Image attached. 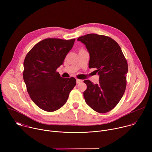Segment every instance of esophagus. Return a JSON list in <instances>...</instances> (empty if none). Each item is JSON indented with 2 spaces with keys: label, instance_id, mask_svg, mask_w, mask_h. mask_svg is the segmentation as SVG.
Wrapping results in <instances>:
<instances>
[{
  "label": "esophagus",
  "instance_id": "obj_1",
  "mask_svg": "<svg viewBox=\"0 0 152 152\" xmlns=\"http://www.w3.org/2000/svg\"><path fill=\"white\" fill-rule=\"evenodd\" d=\"M82 81V80H80V79H76V83H80Z\"/></svg>",
  "mask_w": 152,
  "mask_h": 152
}]
</instances>
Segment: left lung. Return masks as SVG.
Here are the masks:
<instances>
[{
  "mask_svg": "<svg viewBox=\"0 0 152 152\" xmlns=\"http://www.w3.org/2000/svg\"><path fill=\"white\" fill-rule=\"evenodd\" d=\"M85 45L90 58L89 67L96 68L98 83L83 82L87 88L83 92L86 103L99 113L111 111L123 97L126 88L127 60L118 43L110 37L90 34L77 38Z\"/></svg>",
  "mask_w": 152,
  "mask_h": 152,
  "instance_id": "8db88e82",
  "label": "left lung"
}]
</instances>
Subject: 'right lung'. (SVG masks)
Wrapping results in <instances>:
<instances>
[{
  "mask_svg": "<svg viewBox=\"0 0 152 152\" xmlns=\"http://www.w3.org/2000/svg\"><path fill=\"white\" fill-rule=\"evenodd\" d=\"M75 40L45 39L36 44L25 58L23 77L27 91L34 103L45 111L53 112L64 105L76 84L73 77H61L56 72Z\"/></svg>",
  "mask_w": 152,
  "mask_h": 152,
  "instance_id": "1",
  "label": "right lung"
}]
</instances>
